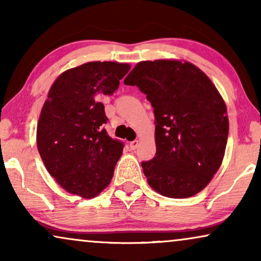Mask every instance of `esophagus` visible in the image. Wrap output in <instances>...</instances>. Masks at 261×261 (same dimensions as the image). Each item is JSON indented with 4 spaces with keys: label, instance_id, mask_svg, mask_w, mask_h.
<instances>
[{
    "label": "esophagus",
    "instance_id": "1",
    "mask_svg": "<svg viewBox=\"0 0 261 261\" xmlns=\"http://www.w3.org/2000/svg\"><path fill=\"white\" fill-rule=\"evenodd\" d=\"M138 145H139V141H138V140H133V141L129 142V147H130V149H135V148L138 147Z\"/></svg>",
    "mask_w": 261,
    "mask_h": 261
}]
</instances>
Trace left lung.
<instances>
[{"instance_id":"8db88e82","label":"left lung","mask_w":261,"mask_h":261,"mask_svg":"<svg viewBox=\"0 0 261 261\" xmlns=\"http://www.w3.org/2000/svg\"><path fill=\"white\" fill-rule=\"evenodd\" d=\"M124 84L137 85L154 109L156 152L141 163L149 187L171 198L198 194L221 166L229 130L215 85L178 60L139 63Z\"/></svg>"}]
</instances>
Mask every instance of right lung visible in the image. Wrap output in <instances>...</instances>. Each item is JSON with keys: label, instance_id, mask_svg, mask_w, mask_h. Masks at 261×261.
Here are the masks:
<instances>
[{"label": "right lung", "instance_id": "right-lung-1", "mask_svg": "<svg viewBox=\"0 0 261 261\" xmlns=\"http://www.w3.org/2000/svg\"><path fill=\"white\" fill-rule=\"evenodd\" d=\"M130 66L91 62L63 72L49 89L37 129L38 151L60 187L92 198L112 180L124 144L110 138L102 98L112 96Z\"/></svg>", "mask_w": 261, "mask_h": 261}]
</instances>
